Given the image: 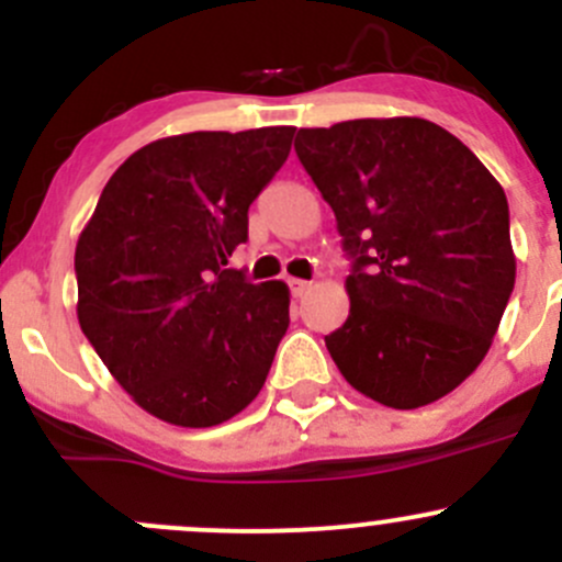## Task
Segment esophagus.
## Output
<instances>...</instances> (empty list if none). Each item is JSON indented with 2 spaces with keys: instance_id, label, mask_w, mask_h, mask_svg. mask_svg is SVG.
I'll return each instance as SVG.
<instances>
[{
  "instance_id": "1",
  "label": "esophagus",
  "mask_w": 562,
  "mask_h": 562,
  "mask_svg": "<svg viewBox=\"0 0 562 562\" xmlns=\"http://www.w3.org/2000/svg\"><path fill=\"white\" fill-rule=\"evenodd\" d=\"M288 285H291L293 296L302 299V296H307V291H310V288H313V282H307V280H288Z\"/></svg>"
}]
</instances>
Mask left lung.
Returning a JSON list of instances; mask_svg holds the SVG:
<instances>
[{"mask_svg": "<svg viewBox=\"0 0 562 562\" xmlns=\"http://www.w3.org/2000/svg\"><path fill=\"white\" fill-rule=\"evenodd\" d=\"M296 155L353 258L350 315L326 337L345 381L396 411L454 391L514 291L503 187L449 130L416 116L299 130Z\"/></svg>", "mask_w": 562, "mask_h": 562, "instance_id": "1", "label": "left lung"}]
</instances>
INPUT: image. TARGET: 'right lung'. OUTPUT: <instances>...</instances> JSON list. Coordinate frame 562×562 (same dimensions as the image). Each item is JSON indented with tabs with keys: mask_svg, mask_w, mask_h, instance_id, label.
Returning a JSON list of instances; mask_svg holds the SVG:
<instances>
[{
	"mask_svg": "<svg viewBox=\"0 0 562 562\" xmlns=\"http://www.w3.org/2000/svg\"><path fill=\"white\" fill-rule=\"evenodd\" d=\"M296 127L184 133L146 144L108 179L76 245L78 323L135 405L214 427L263 389L288 331L285 282L228 269L249 203Z\"/></svg>",
	"mask_w": 562,
	"mask_h": 562,
	"instance_id": "1",
	"label": "right lung"
}]
</instances>
